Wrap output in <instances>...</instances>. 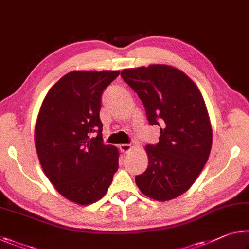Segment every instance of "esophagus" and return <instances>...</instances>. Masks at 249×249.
Masks as SVG:
<instances>
[{"label":"esophagus","mask_w":249,"mask_h":249,"mask_svg":"<svg viewBox=\"0 0 249 249\" xmlns=\"http://www.w3.org/2000/svg\"><path fill=\"white\" fill-rule=\"evenodd\" d=\"M120 149H121V152H123V153H129L133 149V146L129 144H121Z\"/></svg>","instance_id":"obj_1"}]
</instances>
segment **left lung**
I'll use <instances>...</instances> for the list:
<instances>
[{"instance_id":"1","label":"left lung","mask_w":249,"mask_h":249,"mask_svg":"<svg viewBox=\"0 0 249 249\" xmlns=\"http://www.w3.org/2000/svg\"><path fill=\"white\" fill-rule=\"evenodd\" d=\"M145 106L149 124H161L160 142L145 146L146 171L135 177L149 198L166 202L184 194L211 154L213 129L204 97L180 70L152 64L121 72Z\"/></svg>"}]
</instances>
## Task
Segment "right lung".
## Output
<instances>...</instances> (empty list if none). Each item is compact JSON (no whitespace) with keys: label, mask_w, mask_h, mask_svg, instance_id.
<instances>
[{"label":"right lung","mask_w":249,"mask_h":249,"mask_svg":"<svg viewBox=\"0 0 249 249\" xmlns=\"http://www.w3.org/2000/svg\"><path fill=\"white\" fill-rule=\"evenodd\" d=\"M120 71H72L50 89L34 129L39 164L60 194L78 205L103 197L118 168L117 147L104 145V89ZM98 132L96 138L90 134Z\"/></svg>","instance_id":"obj_1"}]
</instances>
